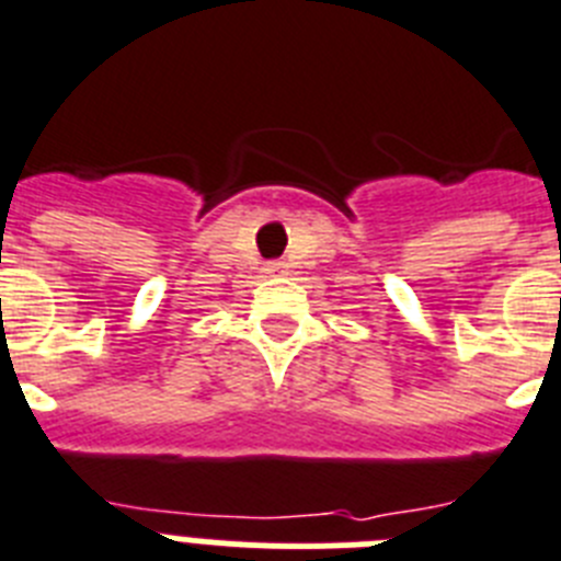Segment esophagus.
I'll list each match as a JSON object with an SVG mask.
<instances>
[{
    "instance_id": "34e87169",
    "label": "esophagus",
    "mask_w": 561,
    "mask_h": 561,
    "mask_svg": "<svg viewBox=\"0 0 561 561\" xmlns=\"http://www.w3.org/2000/svg\"><path fill=\"white\" fill-rule=\"evenodd\" d=\"M282 271H285V265H282V262H267L265 265V274H271V276L282 274Z\"/></svg>"
}]
</instances>
